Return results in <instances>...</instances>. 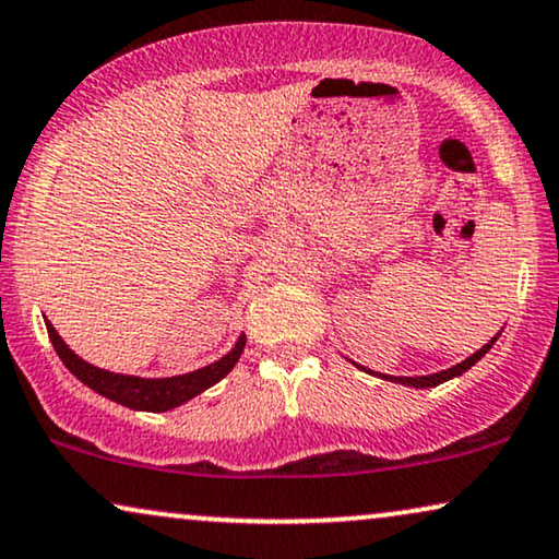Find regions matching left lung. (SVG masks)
<instances>
[{"mask_svg": "<svg viewBox=\"0 0 559 559\" xmlns=\"http://www.w3.org/2000/svg\"><path fill=\"white\" fill-rule=\"evenodd\" d=\"M498 338V336H496ZM496 338H490L488 344L483 346V349H477L473 357H467L465 361H460V365H454V367H449V369H441V372H437V374H424V377H390V374H380L382 380H390V382H401V385H411V388H433V385H441V382H447V380H452V377H456V374H462V372H467L469 367L475 365L477 359H483L485 354L490 352V346L496 344ZM365 369V367H361Z\"/></svg>", "mask_w": 559, "mask_h": 559, "instance_id": "8db88e82", "label": "left lung"}]
</instances>
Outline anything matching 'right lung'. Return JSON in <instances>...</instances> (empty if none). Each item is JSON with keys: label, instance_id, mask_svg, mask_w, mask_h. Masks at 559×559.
Wrapping results in <instances>:
<instances>
[{"label": "right lung", "instance_id": "add662e5", "mask_svg": "<svg viewBox=\"0 0 559 559\" xmlns=\"http://www.w3.org/2000/svg\"><path fill=\"white\" fill-rule=\"evenodd\" d=\"M48 329V338L53 344V349L58 357H61L63 365L69 367V372L82 380L86 388H92L94 393L110 397V401L126 405V408L133 411H151V413H162V411H171L177 405H182L190 401V397L200 395L202 390L213 388L215 382H221L230 369L236 367L238 357H241L243 346H246V336L238 338V344L230 349L226 357L213 361V365L198 369V372L190 374H179V377H166V380H143V377H130V374H115L107 372V369L92 367L86 365L84 359H79L74 352L63 344V338L58 336L53 325L46 321Z\"/></svg>", "mask_w": 559, "mask_h": 559}]
</instances>
